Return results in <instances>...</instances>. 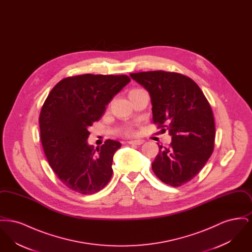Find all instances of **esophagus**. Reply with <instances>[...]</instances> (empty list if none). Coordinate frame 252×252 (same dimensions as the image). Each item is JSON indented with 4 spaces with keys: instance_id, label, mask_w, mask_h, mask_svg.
I'll use <instances>...</instances> for the list:
<instances>
[{
    "instance_id": "34e87169",
    "label": "esophagus",
    "mask_w": 252,
    "mask_h": 252,
    "mask_svg": "<svg viewBox=\"0 0 252 252\" xmlns=\"http://www.w3.org/2000/svg\"><path fill=\"white\" fill-rule=\"evenodd\" d=\"M144 143V140H135V141H129L128 144H136V145H141Z\"/></svg>"
}]
</instances>
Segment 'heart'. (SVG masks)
Returning a JSON list of instances; mask_svg holds the SVG:
<instances>
[{
    "label": "heart",
    "mask_w": 252,
    "mask_h": 252,
    "mask_svg": "<svg viewBox=\"0 0 252 252\" xmlns=\"http://www.w3.org/2000/svg\"><path fill=\"white\" fill-rule=\"evenodd\" d=\"M135 90H138V89H135ZM135 90H132V91H135ZM123 132H124V134H126V135H132V134H133V129H132L131 127L127 126V127H125V128L123 129Z\"/></svg>",
    "instance_id": "heart-1"
}]
</instances>
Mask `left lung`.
<instances>
[{"mask_svg": "<svg viewBox=\"0 0 252 252\" xmlns=\"http://www.w3.org/2000/svg\"><path fill=\"white\" fill-rule=\"evenodd\" d=\"M130 76L150 94L153 123L172 136L169 147L159 146L153 172L173 187L189 182L215 148L216 126L209 101L192 79L179 72L151 71Z\"/></svg>", "mask_w": 252, "mask_h": 252, "instance_id": "obj_1", "label": "left lung"}]
</instances>
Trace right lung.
<instances>
[{"label":"right lung","mask_w":252,"mask_h":252,"mask_svg":"<svg viewBox=\"0 0 252 252\" xmlns=\"http://www.w3.org/2000/svg\"><path fill=\"white\" fill-rule=\"evenodd\" d=\"M129 81L126 74L86 73L60 80L47 96L38 118L41 144L50 166L72 191L93 194L111 179L121 144L107 140L94 149L87 143L88 129Z\"/></svg>","instance_id":"obj_1"}]
</instances>
